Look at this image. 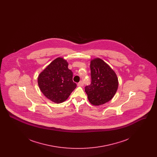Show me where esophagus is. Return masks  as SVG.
I'll return each mask as SVG.
<instances>
[{
    "mask_svg": "<svg viewBox=\"0 0 157 157\" xmlns=\"http://www.w3.org/2000/svg\"><path fill=\"white\" fill-rule=\"evenodd\" d=\"M83 85V82H82V81H81V82H79L78 83V86H82Z\"/></svg>",
    "mask_w": 157,
    "mask_h": 157,
    "instance_id": "esophagus-1",
    "label": "esophagus"
}]
</instances>
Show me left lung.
Returning <instances> with one entry per match:
<instances>
[{"label":"left lung","instance_id":"8db88e82","mask_svg":"<svg viewBox=\"0 0 157 157\" xmlns=\"http://www.w3.org/2000/svg\"><path fill=\"white\" fill-rule=\"evenodd\" d=\"M91 83L85 86V92L91 104L95 106L109 102L118 88V79L114 71L100 58L90 60Z\"/></svg>","mask_w":157,"mask_h":157}]
</instances>
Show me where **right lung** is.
Listing matches in <instances>:
<instances>
[{
    "label": "right lung",
    "instance_id": "right-lung-1",
    "mask_svg": "<svg viewBox=\"0 0 157 157\" xmlns=\"http://www.w3.org/2000/svg\"><path fill=\"white\" fill-rule=\"evenodd\" d=\"M67 67V60L57 58L37 78V83L42 94L56 104L65 101L76 87L72 80L73 73Z\"/></svg>",
    "mask_w": 157,
    "mask_h": 157
}]
</instances>
